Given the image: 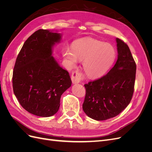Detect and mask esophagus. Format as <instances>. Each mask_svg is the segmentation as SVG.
<instances>
[{
    "mask_svg": "<svg viewBox=\"0 0 152 152\" xmlns=\"http://www.w3.org/2000/svg\"><path fill=\"white\" fill-rule=\"evenodd\" d=\"M71 79L73 82V84H77L81 82L82 79V75L80 73L77 71H74L72 74Z\"/></svg>",
    "mask_w": 152,
    "mask_h": 152,
    "instance_id": "1",
    "label": "esophagus"
}]
</instances>
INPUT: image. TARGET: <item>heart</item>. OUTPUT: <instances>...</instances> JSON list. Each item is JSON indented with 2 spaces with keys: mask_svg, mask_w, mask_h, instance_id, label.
Here are the masks:
<instances>
[{
  "mask_svg": "<svg viewBox=\"0 0 152 152\" xmlns=\"http://www.w3.org/2000/svg\"><path fill=\"white\" fill-rule=\"evenodd\" d=\"M64 59L69 68H75L78 61H83L86 74L91 77L103 75L112 65L116 57V50L112 45L92 38L75 40L72 49L63 51Z\"/></svg>",
  "mask_w": 152,
  "mask_h": 152,
  "instance_id": "b5f03b06",
  "label": "heart"
}]
</instances>
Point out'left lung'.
Segmentation results:
<instances>
[{"label":"left lung","mask_w":152,"mask_h":152,"mask_svg":"<svg viewBox=\"0 0 152 152\" xmlns=\"http://www.w3.org/2000/svg\"><path fill=\"white\" fill-rule=\"evenodd\" d=\"M118 57L105 75L84 85L86 96L82 108L96 121L115 117L130 103L136 79V65L126 43L116 39Z\"/></svg>","instance_id":"8db88e82"}]
</instances>
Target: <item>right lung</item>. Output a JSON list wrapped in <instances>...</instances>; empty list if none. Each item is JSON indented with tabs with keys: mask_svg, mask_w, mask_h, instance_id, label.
I'll return each instance as SVG.
<instances>
[{
	"mask_svg": "<svg viewBox=\"0 0 152 152\" xmlns=\"http://www.w3.org/2000/svg\"><path fill=\"white\" fill-rule=\"evenodd\" d=\"M61 34L40 29L27 39L18 55L12 73L13 91L21 107L48 117L59 110L62 94L72 85L69 73L52 56Z\"/></svg>",
	"mask_w": 152,
	"mask_h": 152,
	"instance_id": "right-lung-1",
	"label": "right lung"
}]
</instances>
